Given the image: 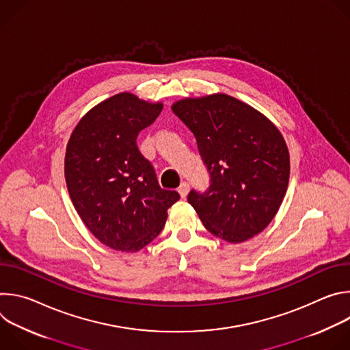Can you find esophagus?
Returning a JSON list of instances; mask_svg holds the SVG:
<instances>
[{
	"label": "esophagus",
	"mask_w": 350,
	"mask_h": 350,
	"mask_svg": "<svg viewBox=\"0 0 350 350\" xmlns=\"http://www.w3.org/2000/svg\"><path fill=\"white\" fill-rule=\"evenodd\" d=\"M188 191H189V184L188 183H181L180 187H178V192H180V196L181 198H185L188 195Z\"/></svg>",
	"instance_id": "1"
}]
</instances>
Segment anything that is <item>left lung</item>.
<instances>
[{
	"label": "left lung",
	"instance_id": "8db88e82",
	"mask_svg": "<svg viewBox=\"0 0 350 350\" xmlns=\"http://www.w3.org/2000/svg\"><path fill=\"white\" fill-rule=\"evenodd\" d=\"M172 109L193 133L211 177L206 191L188 193L206 230L232 243L263 231L289 180V152L278 129L226 94L187 98Z\"/></svg>",
	"mask_w": 350,
	"mask_h": 350
}]
</instances>
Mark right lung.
<instances>
[{"label": "right lung", "instance_id": "right-lung-1", "mask_svg": "<svg viewBox=\"0 0 350 350\" xmlns=\"http://www.w3.org/2000/svg\"><path fill=\"white\" fill-rule=\"evenodd\" d=\"M162 104L122 92L92 108L66 148L65 178L72 202L92 235L122 252H137L162 231L177 191L161 188L137 145Z\"/></svg>", "mask_w": 350, "mask_h": 350}]
</instances>
